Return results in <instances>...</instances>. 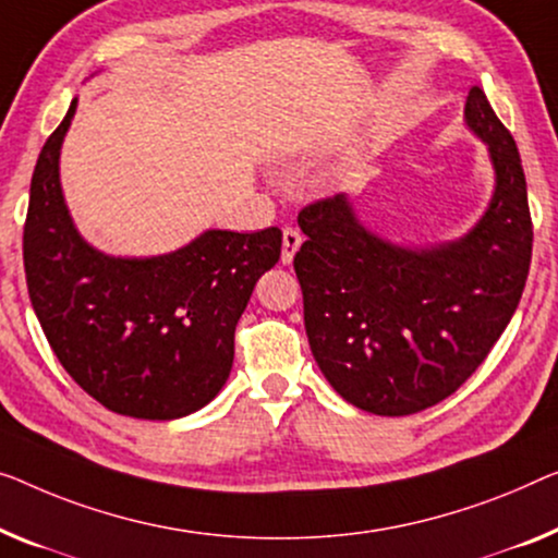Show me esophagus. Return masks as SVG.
I'll use <instances>...</instances> for the list:
<instances>
[{"mask_svg": "<svg viewBox=\"0 0 558 558\" xmlns=\"http://www.w3.org/2000/svg\"><path fill=\"white\" fill-rule=\"evenodd\" d=\"M301 243H303V238H301V232H298V228H293V226L282 228V253H280L282 265L293 263V257L298 253V247H301Z\"/></svg>", "mask_w": 558, "mask_h": 558, "instance_id": "obj_1", "label": "esophagus"}]
</instances>
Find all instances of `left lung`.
I'll list each match as a JSON object with an SVG mask.
<instances>
[{"instance_id": "1", "label": "left lung", "mask_w": 558, "mask_h": 558, "mask_svg": "<svg viewBox=\"0 0 558 558\" xmlns=\"http://www.w3.org/2000/svg\"><path fill=\"white\" fill-rule=\"evenodd\" d=\"M465 122L488 145L496 193L459 243L405 251L371 235L345 195L298 213L305 332L328 384L376 415H409L456 393L509 326L529 278L534 226L519 147L481 87Z\"/></svg>"}]
</instances>
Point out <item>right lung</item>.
I'll return each instance as SVG.
<instances>
[{
    "instance_id": "1",
    "label": "right lung",
    "mask_w": 558,
    "mask_h": 558,
    "mask_svg": "<svg viewBox=\"0 0 558 558\" xmlns=\"http://www.w3.org/2000/svg\"><path fill=\"white\" fill-rule=\"evenodd\" d=\"M77 99L41 147L22 253L29 301L57 361L114 413L170 421L226 386L235 326L282 232L207 230L178 253L122 260L89 247L60 190V147Z\"/></svg>"
}]
</instances>
